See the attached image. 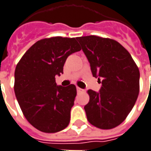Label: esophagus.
Wrapping results in <instances>:
<instances>
[{
  "label": "esophagus",
  "mask_w": 151,
  "mask_h": 151,
  "mask_svg": "<svg viewBox=\"0 0 151 151\" xmlns=\"http://www.w3.org/2000/svg\"><path fill=\"white\" fill-rule=\"evenodd\" d=\"M76 89H77V92H83V89L80 88H79V87H77Z\"/></svg>",
  "instance_id": "esophagus-1"
}]
</instances>
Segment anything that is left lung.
Returning <instances> with one entry per match:
<instances>
[{
    "instance_id": "1",
    "label": "left lung",
    "mask_w": 151,
    "mask_h": 151,
    "mask_svg": "<svg viewBox=\"0 0 151 151\" xmlns=\"http://www.w3.org/2000/svg\"><path fill=\"white\" fill-rule=\"evenodd\" d=\"M76 39L90 63L92 76L102 83L99 92L88 91L87 119L99 129L115 128L125 121L137 101L139 69L128 50L116 40L96 35Z\"/></svg>"
}]
</instances>
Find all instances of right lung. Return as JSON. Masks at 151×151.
Listing matches in <instances>:
<instances>
[{
  "instance_id": "right-lung-1",
  "label": "right lung",
  "mask_w": 151,
  "mask_h": 151,
  "mask_svg": "<svg viewBox=\"0 0 151 151\" xmlns=\"http://www.w3.org/2000/svg\"><path fill=\"white\" fill-rule=\"evenodd\" d=\"M80 50L75 38H43L29 48L17 63L15 95L23 115L38 130L56 133L69 125L76 88L74 84L57 86L55 76L63 73L68 56Z\"/></svg>"
}]
</instances>
